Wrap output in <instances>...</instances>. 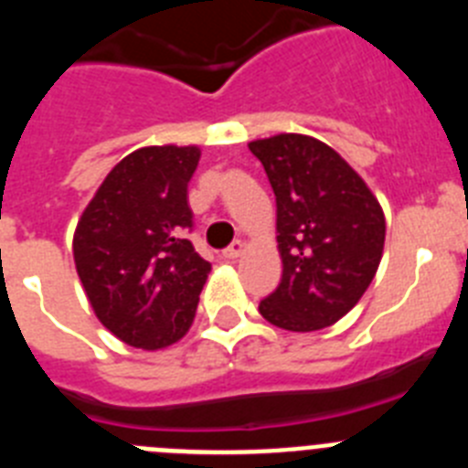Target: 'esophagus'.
I'll list each match as a JSON object with an SVG mask.
<instances>
[{"label":"esophagus","mask_w":468,"mask_h":468,"mask_svg":"<svg viewBox=\"0 0 468 468\" xmlns=\"http://www.w3.org/2000/svg\"><path fill=\"white\" fill-rule=\"evenodd\" d=\"M243 255V241H234L231 243L229 248H225V250H222V258L225 260H237V258H241Z\"/></svg>","instance_id":"esophagus-1"}]
</instances>
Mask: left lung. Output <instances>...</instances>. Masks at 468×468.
Returning a JSON list of instances; mask_svg holds the SVG:
<instances>
[{"label": "left lung", "instance_id": "8db88e82", "mask_svg": "<svg viewBox=\"0 0 468 468\" xmlns=\"http://www.w3.org/2000/svg\"><path fill=\"white\" fill-rule=\"evenodd\" d=\"M276 197L281 283L260 302L271 325L312 333L356 307L379 267L384 213L378 197L333 147L279 133L248 143Z\"/></svg>", "mask_w": 468, "mask_h": 468}]
</instances>
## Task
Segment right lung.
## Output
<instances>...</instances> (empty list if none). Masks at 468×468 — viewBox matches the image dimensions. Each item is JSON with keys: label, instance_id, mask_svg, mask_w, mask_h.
I'll return each instance as SVG.
<instances>
[{"label": "right lung", "instance_id": "1", "mask_svg": "<svg viewBox=\"0 0 468 468\" xmlns=\"http://www.w3.org/2000/svg\"><path fill=\"white\" fill-rule=\"evenodd\" d=\"M198 159L194 144L131 152L107 173L74 229V264L95 316L138 349L183 340L208 279L210 262L185 239L187 183Z\"/></svg>", "mask_w": 468, "mask_h": 468}]
</instances>
